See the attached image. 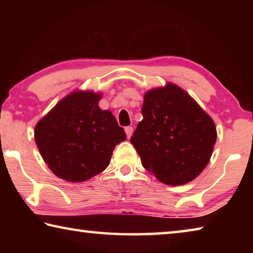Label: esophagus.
I'll return each instance as SVG.
<instances>
[{
	"mask_svg": "<svg viewBox=\"0 0 253 253\" xmlns=\"http://www.w3.org/2000/svg\"><path fill=\"white\" fill-rule=\"evenodd\" d=\"M132 131H134V129H132L131 126H128V127L125 128V132H126V135H127L128 138H130Z\"/></svg>",
	"mask_w": 253,
	"mask_h": 253,
	"instance_id": "obj_1",
	"label": "esophagus"
}]
</instances>
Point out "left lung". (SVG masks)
<instances>
[{
	"mask_svg": "<svg viewBox=\"0 0 253 253\" xmlns=\"http://www.w3.org/2000/svg\"><path fill=\"white\" fill-rule=\"evenodd\" d=\"M142 114L130 142L144 169L173 186L198 177L216 142L213 119L172 83L145 92Z\"/></svg>",
	"mask_w": 253,
	"mask_h": 253,
	"instance_id": "1",
	"label": "left lung"
}]
</instances>
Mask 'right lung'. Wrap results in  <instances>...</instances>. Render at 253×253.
Returning a JSON list of instances; mask_svg holds the SVG:
<instances>
[{"instance_id":"right-lung-1","label":"right lung","mask_w":253,"mask_h":253,"mask_svg":"<svg viewBox=\"0 0 253 253\" xmlns=\"http://www.w3.org/2000/svg\"><path fill=\"white\" fill-rule=\"evenodd\" d=\"M102 95L72 91L34 128V140L48 168L59 178L84 182L105 170L116 145L126 139L109 110L98 106Z\"/></svg>"}]
</instances>
